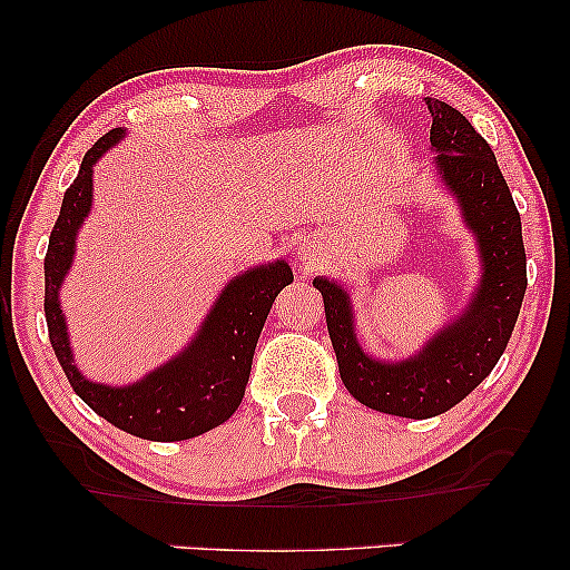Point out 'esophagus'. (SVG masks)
<instances>
[{"label":"esophagus","instance_id":"esophagus-1","mask_svg":"<svg viewBox=\"0 0 570 570\" xmlns=\"http://www.w3.org/2000/svg\"><path fill=\"white\" fill-rule=\"evenodd\" d=\"M311 252H314V246H311L308 240L303 238L301 244H298V254H303V259H311Z\"/></svg>","mask_w":570,"mask_h":570}]
</instances>
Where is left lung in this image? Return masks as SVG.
Returning a JSON list of instances; mask_svg holds the SVG:
<instances>
[{"mask_svg": "<svg viewBox=\"0 0 570 570\" xmlns=\"http://www.w3.org/2000/svg\"><path fill=\"white\" fill-rule=\"evenodd\" d=\"M431 147L441 181L462 207L478 238L482 275L472 301L454 322L425 342L417 355L386 363L363 353L345 287L316 277L340 379L365 407L412 420L435 417L490 376L509 345L527 291L521 217L490 145L456 108L425 98Z\"/></svg>", "mask_w": 570, "mask_h": 570, "instance_id": "obj_1", "label": "left lung"}]
</instances>
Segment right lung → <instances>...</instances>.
Returning a JSON list of instances; mask_svg holds the SVG:
<instances>
[{
	"label": "right lung",
	"instance_id": "1",
	"mask_svg": "<svg viewBox=\"0 0 570 570\" xmlns=\"http://www.w3.org/2000/svg\"><path fill=\"white\" fill-rule=\"evenodd\" d=\"M127 129H111L85 153L80 174L61 202L43 259V311L53 355L65 368L75 394L108 423L147 441H186L225 423L244 400L262 326L277 293L293 283L285 259L246 269L217 295L205 322L184 353L129 386L88 381L75 365L59 287L75 259L77 230L92 205V166L119 142Z\"/></svg>",
	"mask_w": 570,
	"mask_h": 570
}]
</instances>
